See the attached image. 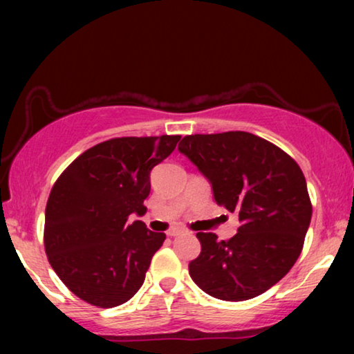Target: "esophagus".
<instances>
[{
	"instance_id": "1",
	"label": "esophagus",
	"mask_w": 354,
	"mask_h": 354,
	"mask_svg": "<svg viewBox=\"0 0 354 354\" xmlns=\"http://www.w3.org/2000/svg\"><path fill=\"white\" fill-rule=\"evenodd\" d=\"M166 234H167V236H178V235L185 234V232H183L182 229H177V227H174V229H169Z\"/></svg>"
}]
</instances>
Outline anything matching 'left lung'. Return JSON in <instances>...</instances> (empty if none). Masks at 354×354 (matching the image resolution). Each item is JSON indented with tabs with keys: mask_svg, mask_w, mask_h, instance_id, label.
I'll list each match as a JSON object with an SVG mask.
<instances>
[{
	"mask_svg": "<svg viewBox=\"0 0 354 354\" xmlns=\"http://www.w3.org/2000/svg\"><path fill=\"white\" fill-rule=\"evenodd\" d=\"M178 151L207 178L217 205L240 221L229 241L198 232L201 253L188 264L193 282L224 301L264 293L297 263L311 224L301 169L268 140L239 130L188 135Z\"/></svg>",
	"mask_w": 354,
	"mask_h": 354,
	"instance_id": "left-lung-1",
	"label": "left lung"
}]
</instances>
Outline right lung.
<instances>
[{
    "mask_svg": "<svg viewBox=\"0 0 354 354\" xmlns=\"http://www.w3.org/2000/svg\"><path fill=\"white\" fill-rule=\"evenodd\" d=\"M180 135L124 137L82 153L57 178L46 203L45 250L51 268L84 301L114 308L145 282L166 235L142 221L149 174Z\"/></svg>",
    "mask_w": 354,
    "mask_h": 354,
    "instance_id": "1",
    "label": "right lung"
}]
</instances>
